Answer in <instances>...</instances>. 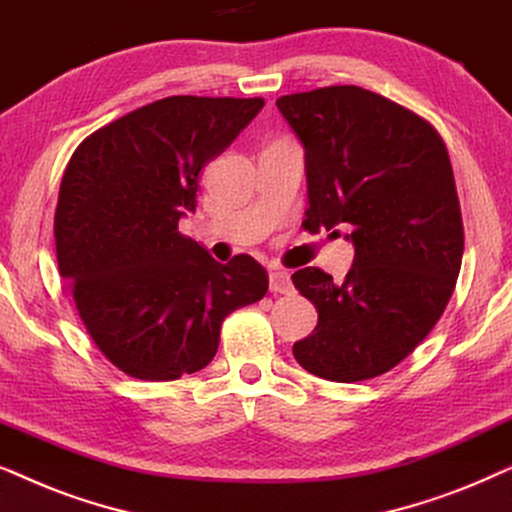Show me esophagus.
Here are the masks:
<instances>
[{"instance_id": "1", "label": "esophagus", "mask_w": 512, "mask_h": 512, "mask_svg": "<svg viewBox=\"0 0 512 512\" xmlns=\"http://www.w3.org/2000/svg\"><path fill=\"white\" fill-rule=\"evenodd\" d=\"M270 291L272 293H291L293 284H291V275L284 270H272L270 272Z\"/></svg>"}]
</instances>
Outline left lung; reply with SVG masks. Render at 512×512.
<instances>
[{
	"instance_id": "obj_1",
	"label": "left lung",
	"mask_w": 512,
	"mask_h": 512,
	"mask_svg": "<svg viewBox=\"0 0 512 512\" xmlns=\"http://www.w3.org/2000/svg\"><path fill=\"white\" fill-rule=\"evenodd\" d=\"M277 107L305 146L303 228H352L356 247L342 284L321 268L291 275L319 312L293 356L331 382L389 373L431 333L457 286L464 221L450 153L426 118L359 86L282 95Z\"/></svg>"
}]
</instances>
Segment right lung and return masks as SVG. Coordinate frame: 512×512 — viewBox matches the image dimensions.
Instances as JSON below:
<instances>
[{
  "label": "right lung",
  "instance_id": "obj_1",
  "mask_svg": "<svg viewBox=\"0 0 512 512\" xmlns=\"http://www.w3.org/2000/svg\"><path fill=\"white\" fill-rule=\"evenodd\" d=\"M263 104L165 97L95 130L69 158L53 219L58 270L88 335L125 375L170 382L202 370L223 319L268 293L254 258L221 265L179 233L200 170Z\"/></svg>",
  "mask_w": 512,
  "mask_h": 512
}]
</instances>
